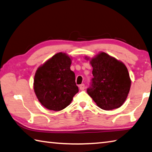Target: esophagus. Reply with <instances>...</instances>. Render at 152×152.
Segmentation results:
<instances>
[{
	"instance_id": "34e87169",
	"label": "esophagus",
	"mask_w": 152,
	"mask_h": 152,
	"mask_svg": "<svg viewBox=\"0 0 152 152\" xmlns=\"http://www.w3.org/2000/svg\"><path fill=\"white\" fill-rule=\"evenodd\" d=\"M85 88H86V87H85L84 84H81V85H80V86H79V89H80V90H81V91H83Z\"/></svg>"
}]
</instances>
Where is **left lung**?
<instances>
[{
	"label": "left lung",
	"mask_w": 152,
	"mask_h": 152,
	"mask_svg": "<svg viewBox=\"0 0 152 152\" xmlns=\"http://www.w3.org/2000/svg\"><path fill=\"white\" fill-rule=\"evenodd\" d=\"M87 60L90 58L86 57ZM91 86L87 92L97 105L104 110L120 107L129 94L132 81L126 66L104 52L91 58Z\"/></svg>",
	"instance_id": "left-lung-1"
}]
</instances>
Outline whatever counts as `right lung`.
Here are the masks:
<instances>
[{
	"instance_id": "right-lung-1",
	"label": "right lung",
	"mask_w": 152,
	"mask_h": 152,
	"mask_svg": "<svg viewBox=\"0 0 152 152\" xmlns=\"http://www.w3.org/2000/svg\"><path fill=\"white\" fill-rule=\"evenodd\" d=\"M71 61V57L61 52L37 69L34 78V91L39 102L48 110H63L79 91L75 75L70 69Z\"/></svg>"
}]
</instances>
